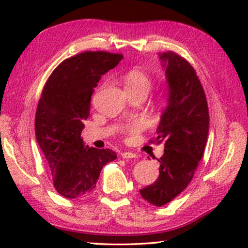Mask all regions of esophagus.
Wrapping results in <instances>:
<instances>
[{
    "label": "esophagus",
    "instance_id": "esophagus-1",
    "mask_svg": "<svg viewBox=\"0 0 248 248\" xmlns=\"http://www.w3.org/2000/svg\"><path fill=\"white\" fill-rule=\"evenodd\" d=\"M121 155H122V158H124V159H137L138 158V155L133 154V152H122Z\"/></svg>",
    "mask_w": 248,
    "mask_h": 248
}]
</instances>
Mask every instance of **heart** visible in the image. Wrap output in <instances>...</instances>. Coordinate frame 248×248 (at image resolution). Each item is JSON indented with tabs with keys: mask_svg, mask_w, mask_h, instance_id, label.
Segmentation results:
<instances>
[{
	"mask_svg": "<svg viewBox=\"0 0 248 248\" xmlns=\"http://www.w3.org/2000/svg\"><path fill=\"white\" fill-rule=\"evenodd\" d=\"M123 83L125 91H142V93L147 94L152 87L151 78L144 71L139 69L128 71L123 78ZM140 124L134 123L125 127L123 132L127 137H132V135L138 133L140 131Z\"/></svg>",
	"mask_w": 248,
	"mask_h": 248,
	"instance_id": "heart-1",
	"label": "heart"
}]
</instances>
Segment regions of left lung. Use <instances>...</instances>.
I'll return each mask as SVG.
<instances>
[{"label": "left lung", "instance_id": "8db88e82", "mask_svg": "<svg viewBox=\"0 0 248 248\" xmlns=\"http://www.w3.org/2000/svg\"><path fill=\"white\" fill-rule=\"evenodd\" d=\"M167 79V106L157 127V140L165 142L158 161L159 177L140 189L145 201L162 206L192 181L204 152L209 133V110L204 90L194 69L176 53L158 54Z\"/></svg>", "mask_w": 248, "mask_h": 248}]
</instances>
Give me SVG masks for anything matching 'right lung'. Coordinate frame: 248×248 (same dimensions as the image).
Returning a JSON list of instances; mask_svg holds the SVG:
<instances>
[{"label": "right lung", "mask_w": 248, "mask_h": 248, "mask_svg": "<svg viewBox=\"0 0 248 248\" xmlns=\"http://www.w3.org/2000/svg\"><path fill=\"white\" fill-rule=\"evenodd\" d=\"M123 59L121 54L84 52L63 61L47 80L36 111V139L52 171L56 191L66 199L93 192L100 171L117 158L109 149L84 145L81 138L90 99L100 78Z\"/></svg>", "instance_id": "obj_1"}]
</instances>
